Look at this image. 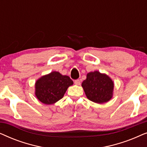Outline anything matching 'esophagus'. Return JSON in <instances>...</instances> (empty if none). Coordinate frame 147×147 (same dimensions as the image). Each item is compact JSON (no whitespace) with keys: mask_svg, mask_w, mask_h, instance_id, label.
<instances>
[{"mask_svg":"<svg viewBox=\"0 0 147 147\" xmlns=\"http://www.w3.org/2000/svg\"><path fill=\"white\" fill-rule=\"evenodd\" d=\"M74 84H75L76 85L79 86V85H80V84H81V82H80V80H75V81H74Z\"/></svg>","mask_w":147,"mask_h":147,"instance_id":"obj_1","label":"esophagus"}]
</instances>
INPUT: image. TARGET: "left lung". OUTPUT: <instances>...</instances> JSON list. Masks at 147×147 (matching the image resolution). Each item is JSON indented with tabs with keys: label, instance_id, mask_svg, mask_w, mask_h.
Masks as SVG:
<instances>
[{
	"label": "left lung",
	"instance_id": "left-lung-1",
	"mask_svg": "<svg viewBox=\"0 0 147 147\" xmlns=\"http://www.w3.org/2000/svg\"><path fill=\"white\" fill-rule=\"evenodd\" d=\"M82 86L87 98L95 103H105L113 96V81L106 74L98 71L88 73Z\"/></svg>",
	"mask_w": 147,
	"mask_h": 147
}]
</instances>
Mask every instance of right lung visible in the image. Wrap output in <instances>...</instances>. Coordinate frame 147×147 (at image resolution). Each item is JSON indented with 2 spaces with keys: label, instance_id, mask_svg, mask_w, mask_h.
<instances>
[{
  "label": "right lung",
  "instance_id": "right-lung-1",
  "mask_svg": "<svg viewBox=\"0 0 147 147\" xmlns=\"http://www.w3.org/2000/svg\"><path fill=\"white\" fill-rule=\"evenodd\" d=\"M74 82L67 76L52 71L42 76L35 82V96L42 103L53 104L63 97L68 87Z\"/></svg>",
  "mask_w": 147,
  "mask_h": 147
}]
</instances>
